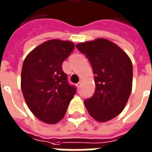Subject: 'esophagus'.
Returning a JSON list of instances; mask_svg holds the SVG:
<instances>
[{"label": "esophagus", "mask_w": 152, "mask_h": 152, "mask_svg": "<svg viewBox=\"0 0 152 152\" xmlns=\"http://www.w3.org/2000/svg\"><path fill=\"white\" fill-rule=\"evenodd\" d=\"M81 81H79V82H78V83H77V87H78V88H79V89H80V86H81Z\"/></svg>", "instance_id": "1"}]
</instances>
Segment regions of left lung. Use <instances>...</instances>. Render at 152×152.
Here are the masks:
<instances>
[{
	"mask_svg": "<svg viewBox=\"0 0 152 152\" xmlns=\"http://www.w3.org/2000/svg\"><path fill=\"white\" fill-rule=\"evenodd\" d=\"M76 48L89 60L96 90L84 101L89 114L105 122L123 111L132 88V63L117 45L106 39L79 43Z\"/></svg>",
	"mask_w": 152,
	"mask_h": 152,
	"instance_id": "8db88e82",
	"label": "left lung"
}]
</instances>
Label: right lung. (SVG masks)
Here are the masks:
<instances>
[{
    "label": "right lung",
    "mask_w": 152,
    "mask_h": 152,
    "mask_svg": "<svg viewBox=\"0 0 152 152\" xmlns=\"http://www.w3.org/2000/svg\"><path fill=\"white\" fill-rule=\"evenodd\" d=\"M75 48L71 41L50 40L31 50L21 69V91L29 109L43 122L62 119L76 87L68 82L62 63Z\"/></svg>",
    "instance_id": "obj_1"
}]
</instances>
